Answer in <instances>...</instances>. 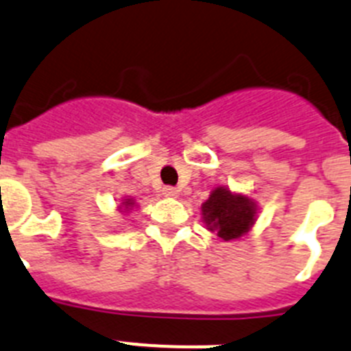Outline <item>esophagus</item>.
Wrapping results in <instances>:
<instances>
[{"label":"esophagus","mask_w":351,"mask_h":351,"mask_svg":"<svg viewBox=\"0 0 351 351\" xmlns=\"http://www.w3.org/2000/svg\"><path fill=\"white\" fill-rule=\"evenodd\" d=\"M162 193H164V196H167V197H176L180 194V191L176 187H164Z\"/></svg>","instance_id":"obj_1"}]
</instances>
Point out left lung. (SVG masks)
<instances>
[{
	"instance_id": "8db88e82",
	"label": "left lung",
	"mask_w": 351,
	"mask_h": 351,
	"mask_svg": "<svg viewBox=\"0 0 351 351\" xmlns=\"http://www.w3.org/2000/svg\"><path fill=\"white\" fill-rule=\"evenodd\" d=\"M256 203L249 196L217 187L201 205L206 230L217 233L222 240H237L247 233L256 221Z\"/></svg>"
}]
</instances>
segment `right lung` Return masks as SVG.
<instances>
[{"label": "right lung", "instance_id": "1", "mask_svg": "<svg viewBox=\"0 0 351 351\" xmlns=\"http://www.w3.org/2000/svg\"><path fill=\"white\" fill-rule=\"evenodd\" d=\"M121 205H123V210H129L130 206L134 205V199H130V197L129 199H123V203H121Z\"/></svg>", "mask_w": 351, "mask_h": 351}]
</instances>
